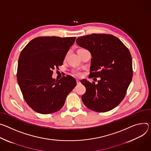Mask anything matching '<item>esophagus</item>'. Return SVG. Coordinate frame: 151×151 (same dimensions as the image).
<instances>
[{
	"label": "esophagus",
	"instance_id": "obj_1",
	"mask_svg": "<svg viewBox=\"0 0 151 151\" xmlns=\"http://www.w3.org/2000/svg\"><path fill=\"white\" fill-rule=\"evenodd\" d=\"M76 81H77V85L80 84V81L78 80H77Z\"/></svg>",
	"mask_w": 151,
	"mask_h": 151
}]
</instances>
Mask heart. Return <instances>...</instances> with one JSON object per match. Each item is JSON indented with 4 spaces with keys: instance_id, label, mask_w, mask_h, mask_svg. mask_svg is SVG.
Here are the masks:
<instances>
[{
    "instance_id": "heart-1",
    "label": "heart",
    "mask_w": 151,
    "mask_h": 151,
    "mask_svg": "<svg viewBox=\"0 0 151 151\" xmlns=\"http://www.w3.org/2000/svg\"><path fill=\"white\" fill-rule=\"evenodd\" d=\"M74 74L75 76H79L80 75V73L78 71H76L74 72Z\"/></svg>"
}]
</instances>
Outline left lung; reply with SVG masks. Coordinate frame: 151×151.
<instances>
[{"instance_id":"1","label":"left lung","mask_w":151,"mask_h":151,"mask_svg":"<svg viewBox=\"0 0 151 151\" xmlns=\"http://www.w3.org/2000/svg\"><path fill=\"white\" fill-rule=\"evenodd\" d=\"M76 43L91 53L90 76L100 77L97 84L87 80L81 96L89 109L106 112L118 106L124 98L132 77V58L129 50L117 37L93 33L76 40Z\"/></svg>"}]
</instances>
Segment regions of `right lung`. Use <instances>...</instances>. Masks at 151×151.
Here are the masks:
<instances>
[{"label": "right lung", "mask_w": 151, "mask_h": 151, "mask_svg": "<svg viewBox=\"0 0 151 151\" xmlns=\"http://www.w3.org/2000/svg\"><path fill=\"white\" fill-rule=\"evenodd\" d=\"M76 37H39L31 40L22 51L17 68V81L27 104L41 114L62 108L66 98L76 86L71 76L59 80L52 78L53 70L62 65Z\"/></svg>", "instance_id": "right-lung-1"}]
</instances>
